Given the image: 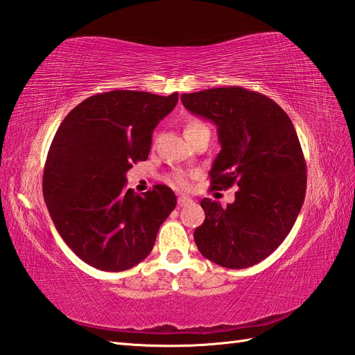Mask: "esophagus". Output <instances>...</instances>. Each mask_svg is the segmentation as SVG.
Returning <instances> with one entry per match:
<instances>
[{
  "mask_svg": "<svg viewBox=\"0 0 355 355\" xmlns=\"http://www.w3.org/2000/svg\"><path fill=\"white\" fill-rule=\"evenodd\" d=\"M193 203V199L187 198V196H179L178 198V205L179 207H188V205Z\"/></svg>",
  "mask_w": 355,
  "mask_h": 355,
  "instance_id": "1",
  "label": "esophagus"
}]
</instances>
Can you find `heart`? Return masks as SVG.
Segmentation results:
<instances>
[{
  "label": "heart",
  "instance_id": "1",
  "mask_svg": "<svg viewBox=\"0 0 355 355\" xmlns=\"http://www.w3.org/2000/svg\"><path fill=\"white\" fill-rule=\"evenodd\" d=\"M200 128H205V125L202 123H199V121H194L191 124H188L187 130L200 129ZM171 180H173V184H175L179 188H188V187H190V178H188L187 175H184V173H175V175H173V178H171Z\"/></svg>",
  "mask_w": 355,
  "mask_h": 355
}]
</instances>
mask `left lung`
<instances>
[{"label":"left lung","instance_id":"8db88e82","mask_svg":"<svg viewBox=\"0 0 355 355\" xmlns=\"http://www.w3.org/2000/svg\"><path fill=\"white\" fill-rule=\"evenodd\" d=\"M180 100L217 128L212 185L239 187L226 208L200 200L205 222L194 241L212 263L246 269L284 241L302 208L306 170L295 125L272 98L240 86L182 94Z\"/></svg>","mask_w":355,"mask_h":355}]
</instances>
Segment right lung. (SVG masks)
I'll use <instances>...</instances> for the list:
<instances>
[{
	"instance_id": "right-lung-1",
	"label": "right lung",
	"mask_w": 355,
	"mask_h": 355,
	"mask_svg": "<svg viewBox=\"0 0 355 355\" xmlns=\"http://www.w3.org/2000/svg\"><path fill=\"white\" fill-rule=\"evenodd\" d=\"M178 96L97 94L59 125L46 156L44 199L62 240L86 264L121 272L152 252L176 196L165 185L141 196L125 190V173L147 159L152 133L175 109Z\"/></svg>"
}]
</instances>
